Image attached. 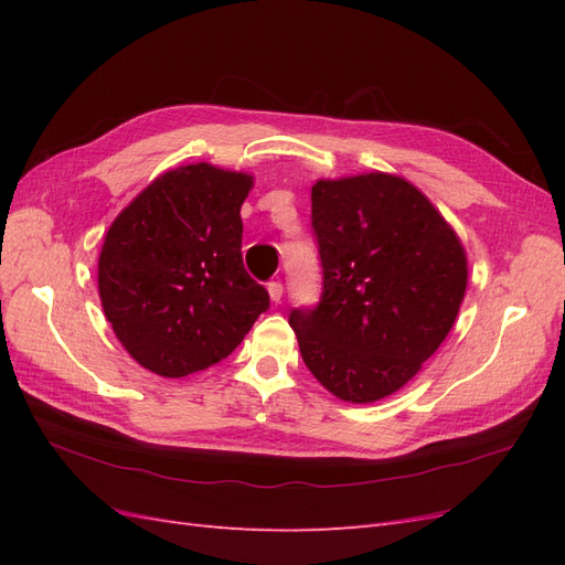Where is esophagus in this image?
<instances>
[{
    "label": "esophagus",
    "instance_id": "esophagus-1",
    "mask_svg": "<svg viewBox=\"0 0 565 565\" xmlns=\"http://www.w3.org/2000/svg\"><path fill=\"white\" fill-rule=\"evenodd\" d=\"M282 292H285V289H282V282H280V280H270V282H268V295H270V301H273V303H280Z\"/></svg>",
    "mask_w": 565,
    "mask_h": 565
}]
</instances>
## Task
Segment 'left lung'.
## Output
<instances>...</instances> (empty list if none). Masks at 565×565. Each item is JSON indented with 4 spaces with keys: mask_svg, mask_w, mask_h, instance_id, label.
I'll use <instances>...</instances> for the list:
<instances>
[{
    "mask_svg": "<svg viewBox=\"0 0 565 565\" xmlns=\"http://www.w3.org/2000/svg\"><path fill=\"white\" fill-rule=\"evenodd\" d=\"M311 224L322 295L289 313L303 363L341 401L386 398L452 330L465 247L419 188L384 172L316 181Z\"/></svg>",
    "mask_w": 565,
    "mask_h": 565,
    "instance_id": "left-lung-1",
    "label": "left lung"
}]
</instances>
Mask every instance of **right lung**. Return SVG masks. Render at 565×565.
<instances>
[{"label":"right lung","instance_id":"1","mask_svg":"<svg viewBox=\"0 0 565 565\" xmlns=\"http://www.w3.org/2000/svg\"><path fill=\"white\" fill-rule=\"evenodd\" d=\"M252 177L207 162L169 169L119 212L98 256V295L136 363L185 377L224 361L268 292L243 266Z\"/></svg>","mask_w":565,"mask_h":565}]
</instances>
